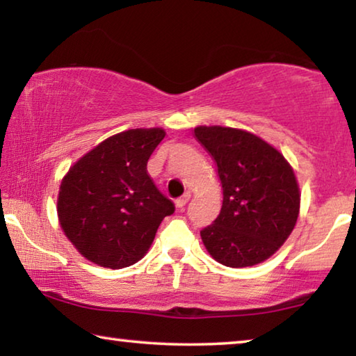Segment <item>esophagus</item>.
I'll use <instances>...</instances> for the list:
<instances>
[{
  "instance_id": "34e87169",
  "label": "esophagus",
  "mask_w": 356,
  "mask_h": 356,
  "mask_svg": "<svg viewBox=\"0 0 356 356\" xmlns=\"http://www.w3.org/2000/svg\"><path fill=\"white\" fill-rule=\"evenodd\" d=\"M190 197H191L190 193H185L182 197H179V200H176V207L177 209H182L184 206H186V202L190 201Z\"/></svg>"
}]
</instances>
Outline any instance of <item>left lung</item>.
Returning a JSON list of instances; mask_svg holds the SVG:
<instances>
[{
  "instance_id": "left-lung-1",
  "label": "left lung",
  "mask_w": 356,
  "mask_h": 356,
  "mask_svg": "<svg viewBox=\"0 0 356 356\" xmlns=\"http://www.w3.org/2000/svg\"><path fill=\"white\" fill-rule=\"evenodd\" d=\"M195 138L216 165L221 212L201 231L202 243L226 267H252L278 251L300 213L293 168L278 149L251 131L197 125Z\"/></svg>"
}]
</instances>
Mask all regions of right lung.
I'll return each instance as SVG.
<instances>
[{"mask_svg":"<svg viewBox=\"0 0 356 356\" xmlns=\"http://www.w3.org/2000/svg\"><path fill=\"white\" fill-rule=\"evenodd\" d=\"M161 127L130 129L92 147L69 168L58 193L64 236L88 261L124 268L146 256L174 204L156 190L147 160Z\"/></svg>","mask_w":356,"mask_h":356,"instance_id":"1","label":"right lung"}]
</instances>
